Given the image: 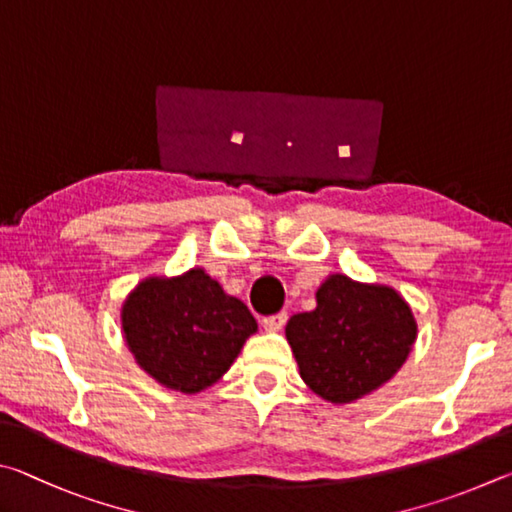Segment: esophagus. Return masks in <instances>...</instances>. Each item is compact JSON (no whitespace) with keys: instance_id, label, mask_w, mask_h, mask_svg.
<instances>
[{"instance_id":"34e87169","label":"esophagus","mask_w":512,"mask_h":512,"mask_svg":"<svg viewBox=\"0 0 512 512\" xmlns=\"http://www.w3.org/2000/svg\"><path fill=\"white\" fill-rule=\"evenodd\" d=\"M285 321H288V315H285V312H279V315H274V317H265L263 328L267 330V333H279V330L285 326Z\"/></svg>"}]
</instances>
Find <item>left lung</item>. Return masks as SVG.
Here are the masks:
<instances>
[{"label":"left lung","mask_w":512,"mask_h":512,"mask_svg":"<svg viewBox=\"0 0 512 512\" xmlns=\"http://www.w3.org/2000/svg\"><path fill=\"white\" fill-rule=\"evenodd\" d=\"M416 335L414 312L396 290L346 274H330L317 290V308L285 326L301 380L335 405L389 382L407 362Z\"/></svg>","instance_id":"obj_1"}]
</instances>
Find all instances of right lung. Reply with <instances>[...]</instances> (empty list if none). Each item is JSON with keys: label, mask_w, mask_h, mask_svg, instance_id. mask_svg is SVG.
<instances>
[{"label": "right lung", "mask_w": 512, "mask_h": 512, "mask_svg": "<svg viewBox=\"0 0 512 512\" xmlns=\"http://www.w3.org/2000/svg\"><path fill=\"white\" fill-rule=\"evenodd\" d=\"M121 330L134 360L166 389L200 393L229 371L258 324L202 267L148 276L121 306Z\"/></svg>", "instance_id": "right-lung-1"}]
</instances>
